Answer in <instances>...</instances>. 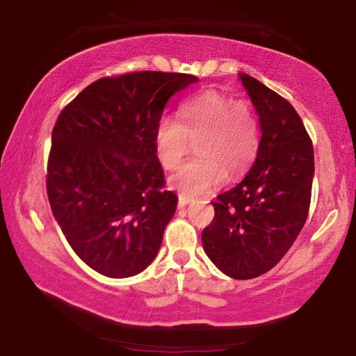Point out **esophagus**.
<instances>
[{"label": "esophagus", "instance_id": "1", "mask_svg": "<svg viewBox=\"0 0 356 356\" xmlns=\"http://www.w3.org/2000/svg\"><path fill=\"white\" fill-rule=\"evenodd\" d=\"M190 202H192V198H190L188 195H185V193L179 195V204H180V207H187Z\"/></svg>", "mask_w": 356, "mask_h": 356}]
</instances>
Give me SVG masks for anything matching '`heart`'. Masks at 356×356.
<instances>
[{
  "instance_id": "obj_1",
  "label": "heart",
  "mask_w": 356,
  "mask_h": 356,
  "mask_svg": "<svg viewBox=\"0 0 356 356\" xmlns=\"http://www.w3.org/2000/svg\"><path fill=\"white\" fill-rule=\"evenodd\" d=\"M195 142L197 158L172 177V185L185 195H203L230 176L247 171L259 149V126L252 108L243 102L213 92L185 99L177 121L161 118L154 129L159 163L168 171L182 164Z\"/></svg>"
}]
</instances>
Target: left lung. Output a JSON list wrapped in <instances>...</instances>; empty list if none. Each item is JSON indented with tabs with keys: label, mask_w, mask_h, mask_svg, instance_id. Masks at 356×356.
<instances>
[{
	"label": "left lung",
	"mask_w": 356,
	"mask_h": 356,
	"mask_svg": "<svg viewBox=\"0 0 356 356\" xmlns=\"http://www.w3.org/2000/svg\"><path fill=\"white\" fill-rule=\"evenodd\" d=\"M240 80L257 108L261 142L242 182L213 202L214 219L203 229L202 242L224 274L253 279L276 266L305 226L314 153L287 99L248 74H240Z\"/></svg>",
	"instance_id": "obj_1"
}]
</instances>
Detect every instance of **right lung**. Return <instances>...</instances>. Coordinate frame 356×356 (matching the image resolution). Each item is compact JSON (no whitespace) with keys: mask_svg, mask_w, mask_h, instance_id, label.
<instances>
[{"mask_svg":"<svg viewBox=\"0 0 356 356\" xmlns=\"http://www.w3.org/2000/svg\"><path fill=\"white\" fill-rule=\"evenodd\" d=\"M195 82L156 71L103 77L58 116L49 207L77 257L103 276H135L156 258L177 197L164 190L154 129L169 98Z\"/></svg>","mask_w":356,"mask_h":356,"instance_id":"obj_1","label":"right lung"}]
</instances>
